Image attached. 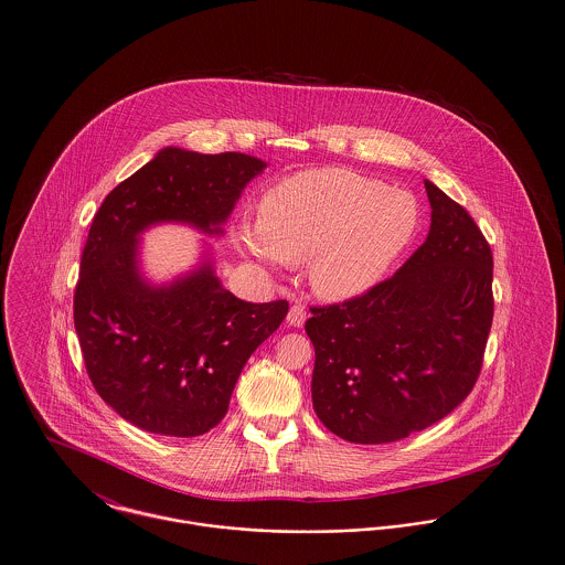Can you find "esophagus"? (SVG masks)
<instances>
[{"label": "esophagus", "mask_w": 565, "mask_h": 565, "mask_svg": "<svg viewBox=\"0 0 565 565\" xmlns=\"http://www.w3.org/2000/svg\"><path fill=\"white\" fill-rule=\"evenodd\" d=\"M305 320H307V309L296 302V305L290 307V311H288V323L290 326H302Z\"/></svg>", "instance_id": "1"}]
</instances>
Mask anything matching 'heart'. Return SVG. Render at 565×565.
<instances>
[{
	"instance_id": "b5f03b06",
	"label": "heart",
	"mask_w": 565,
	"mask_h": 565,
	"mask_svg": "<svg viewBox=\"0 0 565 565\" xmlns=\"http://www.w3.org/2000/svg\"><path fill=\"white\" fill-rule=\"evenodd\" d=\"M417 199L351 169L300 171L270 186L258 222L235 228L245 256L273 269L309 263V281L328 300L366 292L413 239Z\"/></svg>"
}]
</instances>
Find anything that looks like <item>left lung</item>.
Returning a JSON list of instances; mask_svg holds the SVG:
<instances>
[{"label": "left lung", "mask_w": 565, "mask_h": 565, "mask_svg": "<svg viewBox=\"0 0 565 565\" xmlns=\"http://www.w3.org/2000/svg\"><path fill=\"white\" fill-rule=\"evenodd\" d=\"M426 242L364 295L311 307L313 408L343 440L381 445L426 430L472 392L493 320V254L431 182Z\"/></svg>", "instance_id": "1"}]
</instances>
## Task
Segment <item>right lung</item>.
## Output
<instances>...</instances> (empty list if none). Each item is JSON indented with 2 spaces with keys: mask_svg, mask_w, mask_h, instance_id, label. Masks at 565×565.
I'll list each match as a JSON object with an SVG mask.
<instances>
[{
  "mask_svg": "<svg viewBox=\"0 0 565 565\" xmlns=\"http://www.w3.org/2000/svg\"><path fill=\"white\" fill-rule=\"evenodd\" d=\"M265 167L242 152L164 148L93 217L74 292L82 358L97 394L141 430L190 438L217 426L247 358L288 316V300H242L207 260L154 288L137 267V237L157 222L220 233Z\"/></svg>",
  "mask_w": 565,
  "mask_h": 565,
  "instance_id": "add662e5",
  "label": "right lung"
}]
</instances>
